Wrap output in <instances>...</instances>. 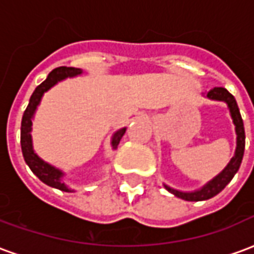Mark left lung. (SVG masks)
Instances as JSON below:
<instances>
[{
    "mask_svg": "<svg viewBox=\"0 0 254 254\" xmlns=\"http://www.w3.org/2000/svg\"><path fill=\"white\" fill-rule=\"evenodd\" d=\"M202 95L205 98H208V99L224 102L227 105L230 111V117H231L233 124H234L235 127L237 147H235L234 156L230 159L227 166L219 173L218 176L213 177L211 181H208L200 189H196V190L191 191H182L163 184V187L170 191V193H173L178 198L187 200V201H204V200H208V198H212L213 196H216L218 193L223 190L224 188L227 187V184L233 180V177L237 174V171L240 170L241 162H242V158H244V151H245V129H244V121H242L240 109H238V105H237V100H235L234 96L230 94L227 89L222 88V87H215V88L209 89L208 92Z\"/></svg>",
    "mask_w": 254,
    "mask_h": 254,
    "instance_id": "8db88e82",
    "label": "left lung"
}]
</instances>
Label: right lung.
<instances>
[{"label": "right lung", "instance_id": "1", "mask_svg": "<svg viewBox=\"0 0 254 254\" xmlns=\"http://www.w3.org/2000/svg\"><path fill=\"white\" fill-rule=\"evenodd\" d=\"M80 74H83V69L80 67H72V66H61L54 69L49 73L47 78L38 85L34 91V94L31 95L30 103L25 109L24 114H23V120H21V134H20V143H21V151H23V156H24L25 163L28 165L31 171L35 174L43 184H46L49 187L56 188L63 191H74V189L69 188L64 182V177L66 176L65 171L58 169L56 166L47 163L46 160H43L36 154L34 149V144H32V120L35 117V113L38 110V106L41 105V100L43 98L45 92H47L49 89L53 88L56 84L60 81H63L65 78L77 77ZM127 132V127H121L117 132L113 133L111 136V148L113 151L117 149L118 144L121 141L122 136Z\"/></svg>", "mask_w": 254, "mask_h": 254}]
</instances>
